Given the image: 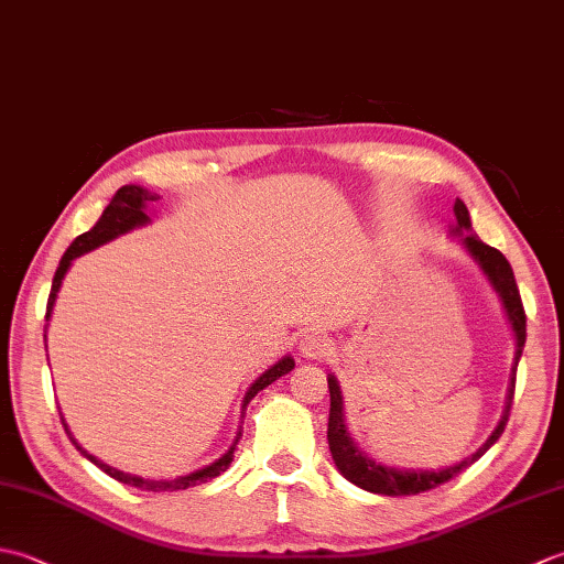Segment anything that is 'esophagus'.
<instances>
[{
    "label": "esophagus",
    "instance_id": "34e87169",
    "mask_svg": "<svg viewBox=\"0 0 564 564\" xmlns=\"http://www.w3.org/2000/svg\"><path fill=\"white\" fill-rule=\"evenodd\" d=\"M334 351V344L322 332H307L301 339V354L305 358H327Z\"/></svg>",
    "mask_w": 564,
    "mask_h": 564
}]
</instances>
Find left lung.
Masks as SVG:
<instances>
[{
  "mask_svg": "<svg viewBox=\"0 0 564 564\" xmlns=\"http://www.w3.org/2000/svg\"><path fill=\"white\" fill-rule=\"evenodd\" d=\"M455 220L458 225L453 227L455 235H467L463 237L465 249L470 251V257L480 263V269L492 283V289L499 293L501 303H505L507 317L511 322V329L517 334V356H513V368H511V386L507 394V410L501 414L497 429L492 431L480 448H477L473 455H467L465 460L441 467V470H400V467H390V465H380L376 460H370L368 455L358 451L354 438L349 436L344 424V400H341V390L339 382L334 376L327 378L329 382V424H327V441H329V451L334 465L339 467V473L346 477V480L354 482L356 487L366 489V492L373 495H386V497H406V495H419V492H429L443 482H448L451 477L463 473L467 465H473L477 458L495 446L497 438L505 434V426L509 422V412H511V402H513V388H517V366L525 344V313H523V303H521V293L517 279H513V271L509 267L507 257L501 254L499 249L485 245L480 237L473 235V225H470V213H467L465 203L458 198L453 206Z\"/></svg>",
  "mask_w": 564,
  "mask_h": 564,
  "instance_id": "obj_1",
  "label": "left lung"
}]
</instances>
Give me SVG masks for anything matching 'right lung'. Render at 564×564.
Masks as SVG:
<instances>
[{
  "mask_svg": "<svg viewBox=\"0 0 564 564\" xmlns=\"http://www.w3.org/2000/svg\"><path fill=\"white\" fill-rule=\"evenodd\" d=\"M158 198H160L158 194H150L148 188L135 186V184H128V186H121V188L116 191V196L111 198L109 206H106V210L101 213V218L97 220V225H94L89 232L79 235V237L75 239V242H72V245L67 247V251L63 254V259H59V267H57V271H55V279H53V289H51V295H47L45 319H51L53 305H55V297H57L59 285H63V279H65V273H67V269H69V263L75 261L77 257L87 254V251L97 249V247H101V245H106V242H111V239L121 237V235H126V232H130V230H135V227L148 225V223H150L148 203L158 200ZM43 337H45V334H43ZM293 366H295L293 358H291V356H283L279 364H273L269 370H263V373H261L254 382H251V388H249V390H247V394H245L242 416H245V410H247V404L251 402V398H254V394H257L259 390H263L267 386H271L273 380H279L281 376L291 373ZM63 424H65V419H63ZM65 429H67V424H65ZM67 434H69V431H67ZM239 436H242V431H239L237 438H235V443L230 446V451H227V453L223 455V458H218V460L210 463V465H206V467H200V470H194V473L182 475V477H174V480H145V477H135V475L121 473V470H116V467H111V465H106V463L97 460V458H94L91 453L84 451V448L79 446V443H77L75 438H72V434H69L72 443H75L77 451L84 455V458L91 460V463L97 465V467H101V470H104L106 475L113 477V480H118V482H123V485L140 487V489H148V492H176V489L196 487V485H203V482L213 480V477H218L220 473H225V470H227V467H230V463H232V453H235V446H237Z\"/></svg>",
  "mask_w": 564,
  "mask_h": 564,
  "instance_id": "obj_1",
  "label": "right lung"
}]
</instances>
